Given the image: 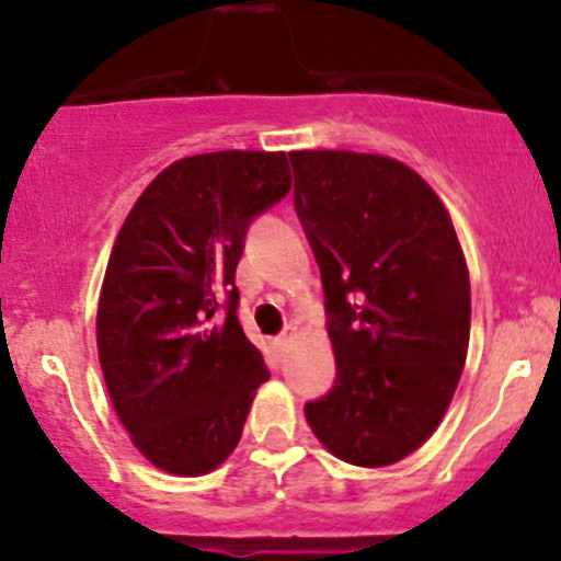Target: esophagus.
Returning <instances> with one entry per match:
<instances>
[{
  "label": "esophagus",
  "mask_w": 561,
  "mask_h": 561,
  "mask_svg": "<svg viewBox=\"0 0 561 561\" xmlns=\"http://www.w3.org/2000/svg\"><path fill=\"white\" fill-rule=\"evenodd\" d=\"M296 339H298V331H296V328H290V331L282 333V336L276 339V344H279V350H287L293 342H296Z\"/></svg>",
  "instance_id": "34e87169"
}]
</instances>
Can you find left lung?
I'll use <instances>...</instances> for the list:
<instances>
[{"mask_svg": "<svg viewBox=\"0 0 561 561\" xmlns=\"http://www.w3.org/2000/svg\"><path fill=\"white\" fill-rule=\"evenodd\" d=\"M296 211L320 265L331 393L304 407L322 448L388 467L448 412L469 347V271L421 173L386 154L290 151Z\"/></svg>", "mask_w": 561, "mask_h": 561, "instance_id": "left-lung-1", "label": "left lung"}]
</instances>
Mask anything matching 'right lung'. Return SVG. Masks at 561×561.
<instances>
[{
  "mask_svg": "<svg viewBox=\"0 0 561 561\" xmlns=\"http://www.w3.org/2000/svg\"><path fill=\"white\" fill-rule=\"evenodd\" d=\"M285 151L175 160L129 208L100 287L98 355L129 439L157 469L195 478L236 450L263 355L236 317V265L254 214L290 192ZM229 296V317H216Z\"/></svg>",
  "mask_w": 561,
  "mask_h": 561,
  "instance_id": "obj_1",
  "label": "right lung"
}]
</instances>
